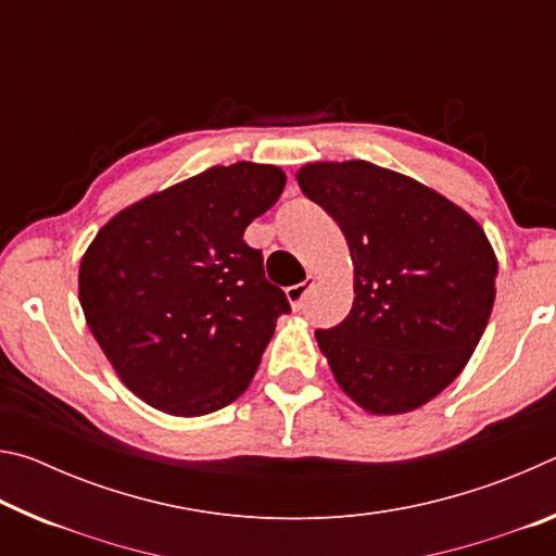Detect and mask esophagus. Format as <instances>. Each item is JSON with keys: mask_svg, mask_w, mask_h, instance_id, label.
Masks as SVG:
<instances>
[{"mask_svg": "<svg viewBox=\"0 0 556 556\" xmlns=\"http://www.w3.org/2000/svg\"><path fill=\"white\" fill-rule=\"evenodd\" d=\"M312 287H314V277H306L304 281H301V285H294V287L287 289V299H289V304L294 306V312H299V308L304 306V299H306L308 291H312Z\"/></svg>", "mask_w": 556, "mask_h": 556, "instance_id": "esophagus-1", "label": "esophagus"}]
</instances>
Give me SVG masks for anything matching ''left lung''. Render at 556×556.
I'll use <instances>...</instances> for the list:
<instances>
[{
	"mask_svg": "<svg viewBox=\"0 0 556 556\" xmlns=\"http://www.w3.org/2000/svg\"><path fill=\"white\" fill-rule=\"evenodd\" d=\"M296 181L343 230L355 267L351 314L316 331L338 384L372 414L421 407L456 380L491 318L497 260L483 228L370 162L308 164Z\"/></svg>",
	"mask_w": 556,
	"mask_h": 556,
	"instance_id": "1",
	"label": "left lung"
}]
</instances>
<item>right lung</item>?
I'll return each instance as SVG.
<instances>
[{
    "label": "right lung",
    "mask_w": 556,
    "mask_h": 556,
    "mask_svg": "<svg viewBox=\"0 0 556 556\" xmlns=\"http://www.w3.org/2000/svg\"><path fill=\"white\" fill-rule=\"evenodd\" d=\"M287 176L213 166L117 213L80 262V306L122 382L152 407L201 417L248 390L291 306L244 228Z\"/></svg>",
    "instance_id": "1"
}]
</instances>
